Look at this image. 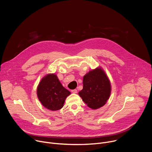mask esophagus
<instances>
[{"label": "esophagus", "instance_id": "34e87169", "mask_svg": "<svg viewBox=\"0 0 152 152\" xmlns=\"http://www.w3.org/2000/svg\"><path fill=\"white\" fill-rule=\"evenodd\" d=\"M72 92L73 93H77V90L76 89H74V90H72Z\"/></svg>", "mask_w": 152, "mask_h": 152}]
</instances>
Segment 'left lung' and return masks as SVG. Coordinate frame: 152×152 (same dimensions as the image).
<instances>
[{"label": "left lung", "mask_w": 152, "mask_h": 152, "mask_svg": "<svg viewBox=\"0 0 152 152\" xmlns=\"http://www.w3.org/2000/svg\"><path fill=\"white\" fill-rule=\"evenodd\" d=\"M83 89L79 95L91 109L103 106L110 97L111 83L101 68L90 71L83 76Z\"/></svg>", "instance_id": "1"}]
</instances>
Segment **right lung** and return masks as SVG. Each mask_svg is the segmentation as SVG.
<instances>
[{
	"label": "right lung",
	"mask_w": 152,
	"mask_h": 152,
	"mask_svg": "<svg viewBox=\"0 0 152 152\" xmlns=\"http://www.w3.org/2000/svg\"><path fill=\"white\" fill-rule=\"evenodd\" d=\"M70 92L65 88L55 74L43 77L37 88V96L41 104L51 111H57L63 107L65 100Z\"/></svg>",
	"instance_id": "right-lung-1"
}]
</instances>
